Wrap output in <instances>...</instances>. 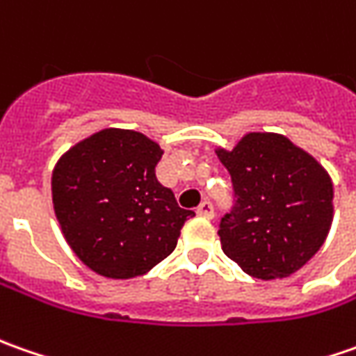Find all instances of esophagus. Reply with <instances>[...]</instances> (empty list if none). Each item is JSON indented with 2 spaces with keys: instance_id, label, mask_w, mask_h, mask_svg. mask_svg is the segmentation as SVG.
I'll list each match as a JSON object with an SVG mask.
<instances>
[{
  "instance_id": "1",
  "label": "esophagus",
  "mask_w": 356,
  "mask_h": 356,
  "mask_svg": "<svg viewBox=\"0 0 356 356\" xmlns=\"http://www.w3.org/2000/svg\"><path fill=\"white\" fill-rule=\"evenodd\" d=\"M197 215L202 216V218H213L215 216V207L211 201H202L199 207H197Z\"/></svg>"
}]
</instances>
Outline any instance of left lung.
I'll return each mask as SVG.
<instances>
[{
    "mask_svg": "<svg viewBox=\"0 0 356 356\" xmlns=\"http://www.w3.org/2000/svg\"><path fill=\"white\" fill-rule=\"evenodd\" d=\"M234 202L220 218L222 252L248 276L286 277L323 246L333 220V183L312 155L277 134H248L216 152Z\"/></svg>",
    "mask_w": 356,
    "mask_h": 356,
    "instance_id": "obj_1",
    "label": "left lung"
}]
</instances>
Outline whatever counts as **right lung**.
I'll use <instances>...</instances> for the list:
<instances>
[{"label": "right lung", "mask_w": 356, "mask_h": 356, "mask_svg": "<svg viewBox=\"0 0 356 356\" xmlns=\"http://www.w3.org/2000/svg\"><path fill=\"white\" fill-rule=\"evenodd\" d=\"M163 152L129 129H102L53 171L58 225L82 262L114 280L143 276L177 246L185 220L173 191L155 177Z\"/></svg>", "instance_id": "1"}]
</instances>
